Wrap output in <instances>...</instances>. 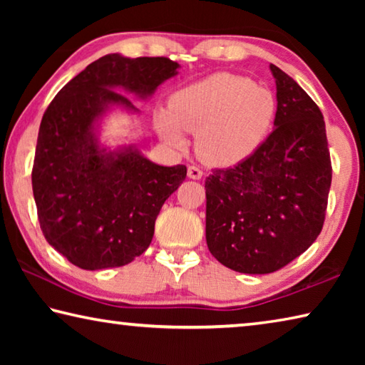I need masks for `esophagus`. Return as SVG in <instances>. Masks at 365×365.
Here are the masks:
<instances>
[{
    "label": "esophagus",
    "instance_id": "obj_1",
    "mask_svg": "<svg viewBox=\"0 0 365 365\" xmlns=\"http://www.w3.org/2000/svg\"><path fill=\"white\" fill-rule=\"evenodd\" d=\"M188 177L193 178V180H200L202 177V170L200 168H196V165H190L188 168Z\"/></svg>",
    "mask_w": 365,
    "mask_h": 365
}]
</instances>
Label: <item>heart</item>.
<instances>
[{"label": "heart", "instance_id": "b5f03b06", "mask_svg": "<svg viewBox=\"0 0 365 365\" xmlns=\"http://www.w3.org/2000/svg\"><path fill=\"white\" fill-rule=\"evenodd\" d=\"M274 115L275 100L269 90L220 72L177 90L154 123L160 138L175 150H187L185 132L196 133V150L206 163L233 165L257 150Z\"/></svg>", "mask_w": 365, "mask_h": 365}]
</instances>
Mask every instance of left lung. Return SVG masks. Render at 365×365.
Listing matches in <instances>:
<instances>
[{
    "label": "left lung",
    "mask_w": 365,
    "mask_h": 365,
    "mask_svg": "<svg viewBox=\"0 0 365 365\" xmlns=\"http://www.w3.org/2000/svg\"><path fill=\"white\" fill-rule=\"evenodd\" d=\"M274 130L238 165L206 178V242L220 264L262 275L302 255L322 230L331 183L324 115L304 90L270 64Z\"/></svg>",
    "instance_id": "8db88e82"
}]
</instances>
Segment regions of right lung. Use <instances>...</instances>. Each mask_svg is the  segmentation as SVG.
Wrapping results in <instances>:
<instances>
[{"label": "right lung", "instance_id": "right-lung-1", "mask_svg": "<svg viewBox=\"0 0 365 365\" xmlns=\"http://www.w3.org/2000/svg\"><path fill=\"white\" fill-rule=\"evenodd\" d=\"M180 64L168 58L106 54L63 86L43 114L32 170L46 242L85 270L120 267L145 252L165 200L187 168L159 165L138 146H109L103 123L140 114L127 95L150 100Z\"/></svg>", "mask_w": 365, "mask_h": 365}]
</instances>
